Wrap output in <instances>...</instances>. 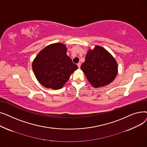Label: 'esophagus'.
<instances>
[{
  "label": "esophagus",
  "instance_id": "obj_1",
  "mask_svg": "<svg viewBox=\"0 0 147 147\" xmlns=\"http://www.w3.org/2000/svg\"><path fill=\"white\" fill-rule=\"evenodd\" d=\"M78 67H79V68H80V66H81V63H78Z\"/></svg>",
  "mask_w": 147,
  "mask_h": 147
}]
</instances>
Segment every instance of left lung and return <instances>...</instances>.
<instances>
[{
  "mask_svg": "<svg viewBox=\"0 0 147 147\" xmlns=\"http://www.w3.org/2000/svg\"><path fill=\"white\" fill-rule=\"evenodd\" d=\"M89 82L94 88L107 85L118 73L116 61L106 49L96 46L88 51L85 61L80 67Z\"/></svg>",
  "mask_w": 147,
  "mask_h": 147,
  "instance_id": "left-lung-1",
  "label": "left lung"
}]
</instances>
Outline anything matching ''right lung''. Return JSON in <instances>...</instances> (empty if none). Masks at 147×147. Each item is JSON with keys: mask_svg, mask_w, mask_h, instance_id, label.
<instances>
[{"mask_svg": "<svg viewBox=\"0 0 147 147\" xmlns=\"http://www.w3.org/2000/svg\"><path fill=\"white\" fill-rule=\"evenodd\" d=\"M32 68L42 86L57 90L63 87L78 67L67 56L66 46L57 43L47 46L38 53Z\"/></svg>", "mask_w": 147, "mask_h": 147, "instance_id": "1", "label": "right lung"}]
</instances>
